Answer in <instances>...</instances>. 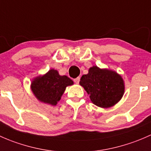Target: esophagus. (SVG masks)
I'll return each instance as SVG.
<instances>
[{
    "label": "esophagus",
    "instance_id": "34e87169",
    "mask_svg": "<svg viewBox=\"0 0 151 151\" xmlns=\"http://www.w3.org/2000/svg\"><path fill=\"white\" fill-rule=\"evenodd\" d=\"M73 81L76 83H79V81H80V78L78 77L76 78H74Z\"/></svg>",
    "mask_w": 151,
    "mask_h": 151
}]
</instances>
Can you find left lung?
<instances>
[{
    "label": "left lung",
    "instance_id": "8db88e82",
    "mask_svg": "<svg viewBox=\"0 0 151 151\" xmlns=\"http://www.w3.org/2000/svg\"><path fill=\"white\" fill-rule=\"evenodd\" d=\"M80 85L85 88L91 102L101 108L113 106L124 92L122 78L116 72L93 66L81 78Z\"/></svg>",
    "mask_w": 151,
    "mask_h": 151
}]
</instances>
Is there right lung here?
<instances>
[{
  "mask_svg": "<svg viewBox=\"0 0 151 151\" xmlns=\"http://www.w3.org/2000/svg\"><path fill=\"white\" fill-rule=\"evenodd\" d=\"M73 84V81L66 76H60L58 72L52 69L43 76L34 79L31 88L41 102L56 105L61 99L65 88Z\"/></svg>",
  "mask_w": 151,
  "mask_h": 151,
  "instance_id": "1",
  "label": "right lung"
}]
</instances>
